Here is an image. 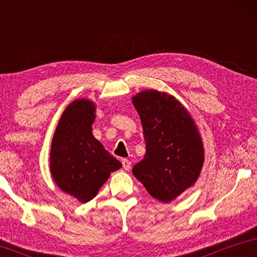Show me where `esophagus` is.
<instances>
[{
  "label": "esophagus",
  "instance_id": "34e87169",
  "mask_svg": "<svg viewBox=\"0 0 257 257\" xmlns=\"http://www.w3.org/2000/svg\"><path fill=\"white\" fill-rule=\"evenodd\" d=\"M121 163H122V168L124 169V170L128 171V170H130V168H132V162H130V161L127 159H122Z\"/></svg>",
  "mask_w": 257,
  "mask_h": 257
}]
</instances>
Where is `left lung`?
Instances as JSON below:
<instances>
[{
  "label": "left lung",
  "mask_w": 257,
  "mask_h": 257,
  "mask_svg": "<svg viewBox=\"0 0 257 257\" xmlns=\"http://www.w3.org/2000/svg\"><path fill=\"white\" fill-rule=\"evenodd\" d=\"M146 145L144 159L133 173L151 196L163 203L195 184L203 167L204 150L196 124L175 97L156 90L134 96Z\"/></svg>",
  "instance_id": "1"
}]
</instances>
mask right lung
<instances>
[{"instance_id":"obj_1","label":"right lung","mask_w":257,"mask_h":257,"mask_svg":"<svg viewBox=\"0 0 257 257\" xmlns=\"http://www.w3.org/2000/svg\"><path fill=\"white\" fill-rule=\"evenodd\" d=\"M94 120L93 102H72L61 116L51 147V172L56 185L81 203L96 196L110 173L122 165L94 138Z\"/></svg>"}]
</instances>
